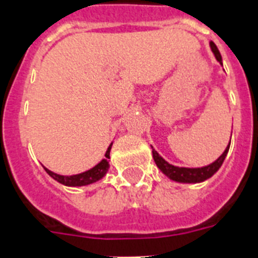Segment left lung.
Returning a JSON list of instances; mask_svg holds the SVG:
<instances>
[{
  "label": "left lung",
  "mask_w": 258,
  "mask_h": 258,
  "mask_svg": "<svg viewBox=\"0 0 258 258\" xmlns=\"http://www.w3.org/2000/svg\"><path fill=\"white\" fill-rule=\"evenodd\" d=\"M209 46H211V50H212L213 55H215L217 62L223 66V59H221V55H220V51L216 47V45H215L213 42H211ZM229 146H231V140H229V144L227 146L225 151L220 155L215 162L211 163V164L208 165H204V167H198V168L177 167V165L171 164V163H168L167 160H164V159L158 154V151L154 150V147H152V156H154L155 163L158 165V168L162 171L163 175H165V176L172 180V181L184 184L203 183L205 180H208L209 177H212L213 175L219 171L220 167L223 165L224 160L227 158L228 151H229Z\"/></svg>",
  "instance_id": "8db88e82"
}]
</instances>
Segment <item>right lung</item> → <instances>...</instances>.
I'll use <instances>...</instances> for the list:
<instances>
[{"mask_svg": "<svg viewBox=\"0 0 258 258\" xmlns=\"http://www.w3.org/2000/svg\"><path fill=\"white\" fill-rule=\"evenodd\" d=\"M111 147H112V142L108 146L107 151H106V154L104 156L106 158L102 159L99 163L96 165H94L93 168H90L89 171H85V172L82 173H77V175H59V173H55L53 171H50L46 167H43L46 172L49 176L53 177L55 181L58 183L63 184L66 187H83V185H90V184L96 183V181H99V180L103 179L106 176V173L108 172V168H110V163H108V159H110V151Z\"/></svg>", "mask_w": 258, "mask_h": 258, "instance_id": "obj_1", "label": "right lung"}]
</instances>
